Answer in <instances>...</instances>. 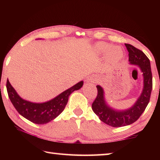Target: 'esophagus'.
Wrapping results in <instances>:
<instances>
[{
  "mask_svg": "<svg viewBox=\"0 0 160 160\" xmlns=\"http://www.w3.org/2000/svg\"><path fill=\"white\" fill-rule=\"evenodd\" d=\"M86 80L87 82H90V83H94L95 81H96V80H95V78L93 76H90L89 78H87Z\"/></svg>",
  "mask_w": 160,
  "mask_h": 160,
  "instance_id": "1",
  "label": "esophagus"
}]
</instances>
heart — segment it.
<instances>
[{"instance_id": "1", "label": "heart", "mask_w": 160, "mask_h": 160, "mask_svg": "<svg viewBox=\"0 0 160 160\" xmlns=\"http://www.w3.org/2000/svg\"><path fill=\"white\" fill-rule=\"evenodd\" d=\"M97 52L100 53H107V58L108 62L115 63L121 60L123 56L122 50L119 47H111L109 44L105 42H99L96 45Z\"/></svg>"}]
</instances>
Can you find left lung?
I'll return each instance as SVG.
<instances>
[{"instance_id": "8db88e82", "label": "left lung", "mask_w": 160, "mask_h": 160, "mask_svg": "<svg viewBox=\"0 0 160 160\" xmlns=\"http://www.w3.org/2000/svg\"><path fill=\"white\" fill-rule=\"evenodd\" d=\"M128 52L129 63L140 68L144 78V87L142 93L135 103L126 110L113 109L107 104L104 92L102 87L97 85L98 95L92 104V109L100 120L113 127H121L137 121L143 113L149 102L152 88V78L150 60L141 50L130 44H125Z\"/></svg>"}]
</instances>
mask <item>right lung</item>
<instances>
[{
	"label": "right lung",
	"instance_id": "add662e5",
	"mask_svg": "<svg viewBox=\"0 0 160 160\" xmlns=\"http://www.w3.org/2000/svg\"><path fill=\"white\" fill-rule=\"evenodd\" d=\"M82 85L83 81H80L53 99L43 103H34L23 100L18 96L9 80L7 81L6 87L8 96L16 111L33 123L44 124L54 120L62 113L67 104L70 94L74 91L80 89Z\"/></svg>",
	"mask_w": 160,
	"mask_h": 160
}]
</instances>
